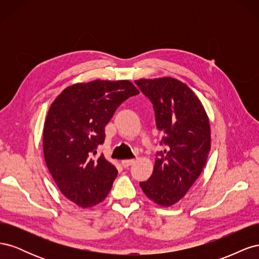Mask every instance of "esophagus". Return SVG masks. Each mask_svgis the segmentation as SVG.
Listing matches in <instances>:
<instances>
[{
    "label": "esophagus",
    "mask_w": 259,
    "mask_h": 259,
    "mask_svg": "<svg viewBox=\"0 0 259 259\" xmlns=\"http://www.w3.org/2000/svg\"><path fill=\"white\" fill-rule=\"evenodd\" d=\"M133 163H134V160H122V162H121L123 167H128L132 165Z\"/></svg>",
    "instance_id": "1"
}]
</instances>
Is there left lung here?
Here are the masks:
<instances>
[{
    "label": "left lung",
    "mask_w": 259,
    "mask_h": 259,
    "mask_svg": "<svg viewBox=\"0 0 259 259\" xmlns=\"http://www.w3.org/2000/svg\"><path fill=\"white\" fill-rule=\"evenodd\" d=\"M136 85L151 100L155 124L162 132L153 173L139 185L161 206H171L201 175L210 150L209 120L200 99L174 77L140 79Z\"/></svg>",
    "instance_id": "left-lung-1"
}]
</instances>
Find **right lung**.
Wrapping results in <instances>:
<instances>
[{
	"mask_svg": "<svg viewBox=\"0 0 259 259\" xmlns=\"http://www.w3.org/2000/svg\"><path fill=\"white\" fill-rule=\"evenodd\" d=\"M137 94L127 80H95L68 86L51 105L43 128L45 163L61 193L76 205H96L110 191L117 169L95 154L116 108Z\"/></svg>",
	"mask_w": 259,
	"mask_h": 259,
	"instance_id": "right-lung-1",
	"label": "right lung"
}]
</instances>
